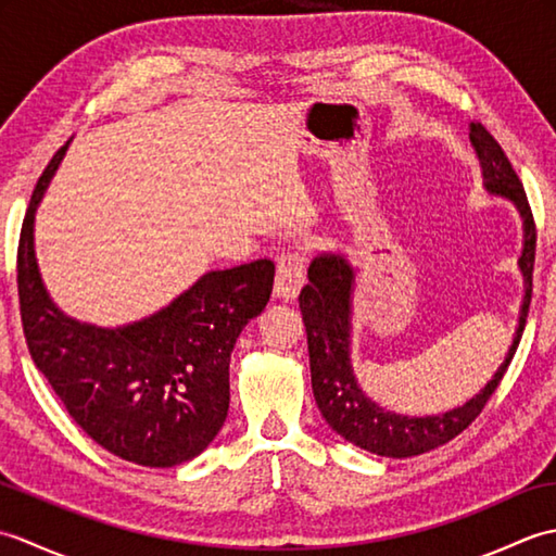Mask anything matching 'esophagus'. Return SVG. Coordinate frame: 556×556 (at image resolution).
I'll return each instance as SVG.
<instances>
[{"instance_id":"obj_1","label":"esophagus","mask_w":556,"mask_h":556,"mask_svg":"<svg viewBox=\"0 0 556 556\" xmlns=\"http://www.w3.org/2000/svg\"><path fill=\"white\" fill-rule=\"evenodd\" d=\"M303 285H305V257L296 251L285 253L277 263L275 293L279 299L293 301L299 296V291H301Z\"/></svg>"}]
</instances>
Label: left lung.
<instances>
[{
  "label": "left lung",
  "instance_id": "8db88e82",
  "mask_svg": "<svg viewBox=\"0 0 556 556\" xmlns=\"http://www.w3.org/2000/svg\"><path fill=\"white\" fill-rule=\"evenodd\" d=\"M470 146L480 160L482 186L490 195L511 200L523 219V251L518 257V269L523 275V301L518 311V325L506 358L492 375V380L480 392L452 410L437 416H404L387 410L363 392L351 365V315L353 289H356V267L344 253H320L308 267V285L301 289L299 305L303 325L308 332L311 380L315 404L323 418L346 442L365 452L387 458H408L430 452L454 440L473 422L488 399L502 382L514 353L521 341L530 293H533V265H535V222L530 212L523 184L504 155L497 140L482 124H470Z\"/></svg>",
  "mask_w": 556,
  "mask_h": 556
}]
</instances>
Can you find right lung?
Returning <instances> with one entry per match:
<instances>
[{
	"mask_svg": "<svg viewBox=\"0 0 556 556\" xmlns=\"http://www.w3.org/2000/svg\"><path fill=\"white\" fill-rule=\"evenodd\" d=\"M68 143L42 172L21 229L18 301L28 351L68 416L100 446L138 466L186 464L227 420L231 351L265 311L275 263L205 271L169 305L128 325L68 317L35 257V212Z\"/></svg>",
	"mask_w": 556,
	"mask_h": 556,
	"instance_id": "right-lung-1",
	"label": "right lung"
}]
</instances>
